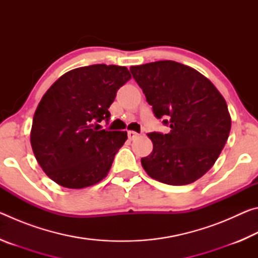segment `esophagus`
<instances>
[{
  "mask_svg": "<svg viewBox=\"0 0 258 258\" xmlns=\"http://www.w3.org/2000/svg\"><path fill=\"white\" fill-rule=\"evenodd\" d=\"M127 135H128L130 140H134V139H137L139 137V134L137 132H134V131H128Z\"/></svg>",
  "mask_w": 258,
  "mask_h": 258,
  "instance_id": "1",
  "label": "esophagus"
}]
</instances>
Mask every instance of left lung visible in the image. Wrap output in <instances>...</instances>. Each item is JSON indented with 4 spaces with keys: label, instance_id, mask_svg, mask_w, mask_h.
I'll return each mask as SVG.
<instances>
[{
    "label": "left lung",
    "instance_id": "8db88e82",
    "mask_svg": "<svg viewBox=\"0 0 258 258\" xmlns=\"http://www.w3.org/2000/svg\"><path fill=\"white\" fill-rule=\"evenodd\" d=\"M158 119L171 131L148 134L154 149L141 159L148 175L169 185L197 181L215 164L231 130L224 98L196 69L172 60L130 68Z\"/></svg>",
    "mask_w": 258,
    "mask_h": 258
}]
</instances>
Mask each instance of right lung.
<instances>
[{"instance_id":"1","label":"right lung","mask_w":258,"mask_h":258,"mask_svg":"<svg viewBox=\"0 0 258 258\" xmlns=\"http://www.w3.org/2000/svg\"><path fill=\"white\" fill-rule=\"evenodd\" d=\"M131 78L126 67L92 64L55 81L34 113L30 143L52 181L69 189L93 185L107 176L127 132L94 127L109 120L108 108Z\"/></svg>"}]
</instances>
